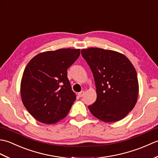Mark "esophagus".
Returning <instances> with one entry per match:
<instances>
[{
  "label": "esophagus",
  "mask_w": 158,
  "mask_h": 158,
  "mask_svg": "<svg viewBox=\"0 0 158 158\" xmlns=\"http://www.w3.org/2000/svg\"><path fill=\"white\" fill-rule=\"evenodd\" d=\"M84 94H85L84 92L81 91V92H80L78 93V96H79V97H83V96H84Z\"/></svg>",
  "instance_id": "34e87169"
}]
</instances>
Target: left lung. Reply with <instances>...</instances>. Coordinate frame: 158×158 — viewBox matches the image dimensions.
<instances>
[{"mask_svg":"<svg viewBox=\"0 0 158 158\" xmlns=\"http://www.w3.org/2000/svg\"><path fill=\"white\" fill-rule=\"evenodd\" d=\"M81 55L94 78L97 98L88 108L104 122L123 119L135 107L139 95L136 71L126 56L113 50L91 48Z\"/></svg>","mask_w":158,"mask_h":158,"instance_id":"left-lung-1","label":"left lung"}]
</instances>
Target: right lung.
Returning a JSON list of instances; mask_svg holds the SVG:
<instances>
[{"instance_id":"add662e5","label":"right lung","mask_w":158,"mask_h":158,"mask_svg":"<svg viewBox=\"0 0 158 158\" xmlns=\"http://www.w3.org/2000/svg\"><path fill=\"white\" fill-rule=\"evenodd\" d=\"M79 55V49L45 52L35 56L26 66L20 85L22 100L39 122L55 123L69 113L76 96L67 69Z\"/></svg>"}]
</instances>
